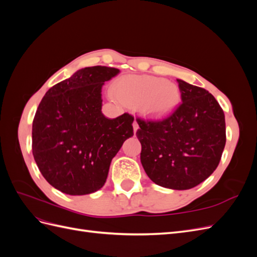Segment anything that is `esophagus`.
<instances>
[{"mask_svg": "<svg viewBox=\"0 0 257 257\" xmlns=\"http://www.w3.org/2000/svg\"><path fill=\"white\" fill-rule=\"evenodd\" d=\"M138 123L136 122V120L133 122V128H134V133H136V132H137V130H138Z\"/></svg>", "mask_w": 257, "mask_h": 257, "instance_id": "34e87169", "label": "esophagus"}]
</instances>
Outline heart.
<instances>
[{
    "mask_svg": "<svg viewBox=\"0 0 257 257\" xmlns=\"http://www.w3.org/2000/svg\"><path fill=\"white\" fill-rule=\"evenodd\" d=\"M116 97L130 106H141L150 118L172 113L180 102V90L173 82L152 76H127L114 84Z\"/></svg>",
    "mask_w": 257,
    "mask_h": 257,
    "instance_id": "b5f03b06",
    "label": "heart"
}]
</instances>
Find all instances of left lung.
<instances>
[{
  "instance_id": "obj_1",
  "label": "left lung",
  "mask_w": 257,
  "mask_h": 257,
  "mask_svg": "<svg viewBox=\"0 0 257 257\" xmlns=\"http://www.w3.org/2000/svg\"><path fill=\"white\" fill-rule=\"evenodd\" d=\"M182 103L161 120L137 118L146 174L158 185L189 190L217 167L226 143L225 115L207 90L177 79Z\"/></svg>"
}]
</instances>
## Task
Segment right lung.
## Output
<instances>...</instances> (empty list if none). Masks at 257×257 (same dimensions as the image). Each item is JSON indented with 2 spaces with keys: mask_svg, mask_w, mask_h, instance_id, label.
<instances>
[{
  "mask_svg": "<svg viewBox=\"0 0 257 257\" xmlns=\"http://www.w3.org/2000/svg\"><path fill=\"white\" fill-rule=\"evenodd\" d=\"M118 68L92 66L46 92L32 126L38 169L53 188L69 195L96 192L106 182L111 160L134 135V116L102 113V87Z\"/></svg>",
  "mask_w": 257,
  "mask_h": 257,
  "instance_id": "obj_1",
  "label": "right lung"
}]
</instances>
